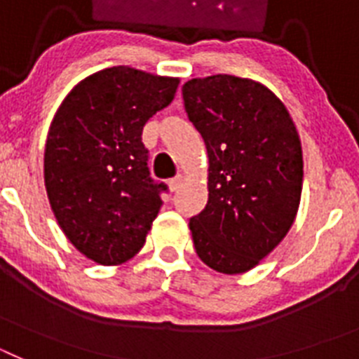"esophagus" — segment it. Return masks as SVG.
Instances as JSON below:
<instances>
[{"mask_svg":"<svg viewBox=\"0 0 359 359\" xmlns=\"http://www.w3.org/2000/svg\"><path fill=\"white\" fill-rule=\"evenodd\" d=\"M182 183H183V176H182V174H177V176H174L172 180H169L170 192H176V190L180 189V187H182Z\"/></svg>","mask_w":359,"mask_h":359,"instance_id":"esophagus-1","label":"esophagus"}]
</instances>
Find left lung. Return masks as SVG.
Wrapping results in <instances>:
<instances>
[{
    "label": "left lung",
    "mask_w": 359,
    "mask_h": 359,
    "mask_svg": "<svg viewBox=\"0 0 359 359\" xmlns=\"http://www.w3.org/2000/svg\"><path fill=\"white\" fill-rule=\"evenodd\" d=\"M208 152V203L190 219L198 257L219 273L255 268L290 231L302 194V145L280 98L233 75L182 88Z\"/></svg>",
    "instance_id": "1"
}]
</instances>
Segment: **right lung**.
Masks as SVG:
<instances>
[{
  "label": "right lung",
  "instance_id": "obj_1",
  "mask_svg": "<svg viewBox=\"0 0 359 359\" xmlns=\"http://www.w3.org/2000/svg\"><path fill=\"white\" fill-rule=\"evenodd\" d=\"M180 79L113 66L79 82L50 123L44 187L57 223L91 261L140 252L167 185L149 176L144 126L172 102Z\"/></svg>",
  "mask_w": 359,
  "mask_h": 359
}]
</instances>
